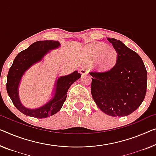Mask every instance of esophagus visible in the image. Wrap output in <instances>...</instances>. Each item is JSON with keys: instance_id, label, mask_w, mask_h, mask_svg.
<instances>
[{"instance_id": "1", "label": "esophagus", "mask_w": 156, "mask_h": 156, "mask_svg": "<svg viewBox=\"0 0 156 156\" xmlns=\"http://www.w3.org/2000/svg\"><path fill=\"white\" fill-rule=\"evenodd\" d=\"M80 73L82 74V75H86V74L88 73V71L86 69H85V68L80 69Z\"/></svg>"}]
</instances>
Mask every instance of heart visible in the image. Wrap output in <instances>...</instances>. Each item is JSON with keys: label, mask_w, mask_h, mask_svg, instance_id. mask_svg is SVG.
<instances>
[{"label": "heart", "mask_w": 156, "mask_h": 156, "mask_svg": "<svg viewBox=\"0 0 156 156\" xmlns=\"http://www.w3.org/2000/svg\"><path fill=\"white\" fill-rule=\"evenodd\" d=\"M81 57L85 61L92 62L97 71L104 72L110 70L117 62V52L112 47L104 43L89 44L82 49Z\"/></svg>", "instance_id": "obj_1"}]
</instances>
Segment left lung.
I'll return each mask as SVG.
<instances>
[{
    "label": "left lung",
    "mask_w": 156,
    "mask_h": 156,
    "mask_svg": "<svg viewBox=\"0 0 156 156\" xmlns=\"http://www.w3.org/2000/svg\"><path fill=\"white\" fill-rule=\"evenodd\" d=\"M107 40L117 52V62L110 71L90 73L92 96L106 114L127 116L137 109L145 98L147 71L137 53L117 39Z\"/></svg>",
    "instance_id": "left-lung-1"
}]
</instances>
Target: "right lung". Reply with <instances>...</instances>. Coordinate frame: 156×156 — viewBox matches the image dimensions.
<instances>
[{
  "mask_svg": "<svg viewBox=\"0 0 156 156\" xmlns=\"http://www.w3.org/2000/svg\"><path fill=\"white\" fill-rule=\"evenodd\" d=\"M59 41H40L31 44L26 50L19 53L9 69L6 88L8 94L16 108L24 115L37 118H45L55 115L60 111L66 101L69 88L80 78L75 71L66 76H62L55 80L51 99L45 104L36 108H29L23 105L20 99L19 87L25 73L50 52L60 48Z\"/></svg>",
  "mask_w": 156,
  "mask_h": 156,
  "instance_id": "right-lung-1",
  "label": "right lung"
}]
</instances>
